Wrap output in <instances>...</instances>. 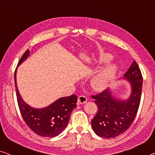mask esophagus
Listing matches in <instances>:
<instances>
[{
	"label": "esophagus",
	"mask_w": 155,
	"mask_h": 155,
	"mask_svg": "<svg viewBox=\"0 0 155 155\" xmlns=\"http://www.w3.org/2000/svg\"><path fill=\"white\" fill-rule=\"evenodd\" d=\"M87 101V98L85 96H83V95H82V96L78 97V104H82L86 103Z\"/></svg>",
	"instance_id": "1"
}]
</instances>
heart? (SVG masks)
Instances as JSON below:
<instances>
[{
    "label": "heart",
    "mask_w": 155,
    "mask_h": 155,
    "mask_svg": "<svg viewBox=\"0 0 155 155\" xmlns=\"http://www.w3.org/2000/svg\"><path fill=\"white\" fill-rule=\"evenodd\" d=\"M112 56L109 54H101L99 56V63H107L111 60ZM118 68L113 63H107L99 70L92 78V85L96 90H103L109 86L113 81L117 73Z\"/></svg>",
    "instance_id": "obj_1"
}]
</instances>
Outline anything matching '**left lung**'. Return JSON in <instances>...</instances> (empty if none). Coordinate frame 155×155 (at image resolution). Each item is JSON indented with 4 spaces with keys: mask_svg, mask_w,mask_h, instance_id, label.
<instances>
[{
    "mask_svg": "<svg viewBox=\"0 0 155 155\" xmlns=\"http://www.w3.org/2000/svg\"><path fill=\"white\" fill-rule=\"evenodd\" d=\"M122 80L129 82L130 92L126 99L116 97L111 89L92 96L98 111L92 120V127L97 135L112 138L128 130L136 116L140 102L143 76L135 60Z\"/></svg>",
    "mask_w": 155,
    "mask_h": 155,
    "instance_id": "8db88e82",
    "label": "left lung"
}]
</instances>
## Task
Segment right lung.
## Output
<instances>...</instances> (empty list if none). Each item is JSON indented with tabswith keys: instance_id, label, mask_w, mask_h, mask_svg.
Listing matches in <instances>:
<instances>
[{
	"instance_id": "obj_1",
	"label": "right lung",
	"mask_w": 155,
	"mask_h": 155,
	"mask_svg": "<svg viewBox=\"0 0 155 155\" xmlns=\"http://www.w3.org/2000/svg\"><path fill=\"white\" fill-rule=\"evenodd\" d=\"M30 56L27 50L19 61L18 67ZM15 72V84L20 113L26 124L36 134L42 137H54L61 134L66 128L73 110L77 107L78 97H61L47 107L34 108L21 97L17 84V69Z\"/></svg>"
}]
</instances>
